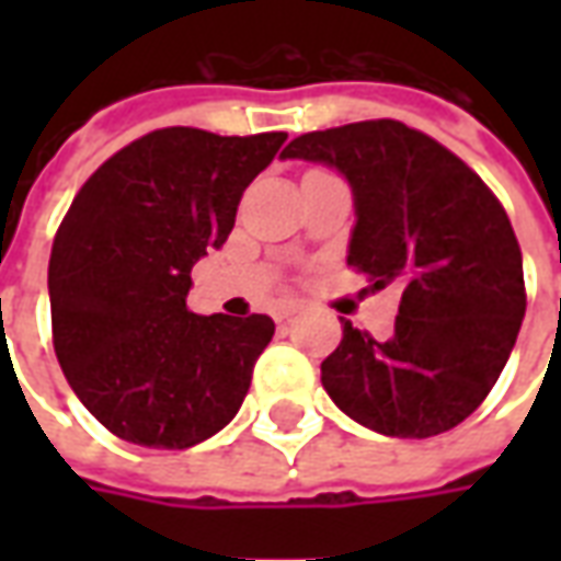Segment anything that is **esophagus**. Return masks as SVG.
Masks as SVG:
<instances>
[{"mask_svg": "<svg viewBox=\"0 0 561 561\" xmlns=\"http://www.w3.org/2000/svg\"><path fill=\"white\" fill-rule=\"evenodd\" d=\"M300 312V304H282L279 309H276V321H288L291 316H297Z\"/></svg>", "mask_w": 561, "mask_h": 561, "instance_id": "esophagus-1", "label": "esophagus"}]
</instances>
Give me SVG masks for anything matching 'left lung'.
Returning <instances> with one entry per match:
<instances>
[{
	"label": "left lung",
	"instance_id": "8db88e82",
	"mask_svg": "<svg viewBox=\"0 0 561 561\" xmlns=\"http://www.w3.org/2000/svg\"><path fill=\"white\" fill-rule=\"evenodd\" d=\"M340 171L354 195L348 264L400 282L388 340L342 321L321 385L352 421L430 438L469 417L502 376L526 316L511 219L469 164L397 119L309 131L282 149Z\"/></svg>",
	"mask_w": 561,
	"mask_h": 561
}]
</instances>
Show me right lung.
I'll return each mask as SVG.
<instances>
[{"label": "right lung", "mask_w": 561, "mask_h": 561, "mask_svg": "<svg viewBox=\"0 0 561 561\" xmlns=\"http://www.w3.org/2000/svg\"><path fill=\"white\" fill-rule=\"evenodd\" d=\"M285 131L221 138L159 128L83 183L47 270L54 348L95 421L131 445L183 450L233 421L267 316H195L192 267L221 249L245 185Z\"/></svg>", "instance_id": "obj_1"}]
</instances>
